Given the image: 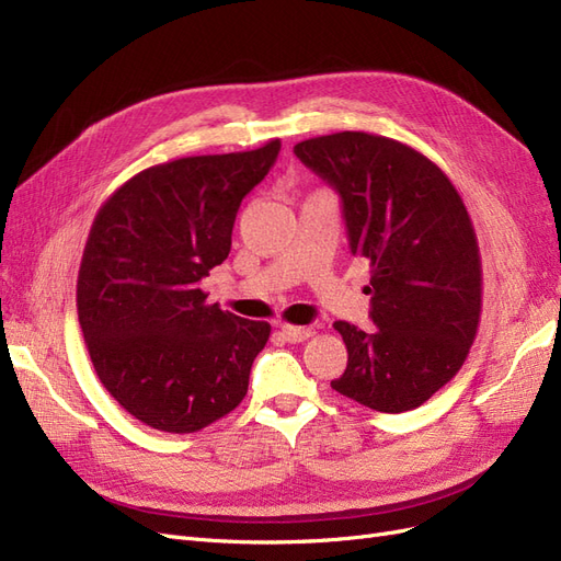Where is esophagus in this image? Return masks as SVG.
Returning <instances> with one entry per match:
<instances>
[{
  "label": "esophagus",
  "mask_w": 561,
  "mask_h": 561,
  "mask_svg": "<svg viewBox=\"0 0 561 561\" xmlns=\"http://www.w3.org/2000/svg\"><path fill=\"white\" fill-rule=\"evenodd\" d=\"M280 334L287 339L290 344H299L304 339L311 336V328H297V325H280Z\"/></svg>",
  "instance_id": "34e87169"
}]
</instances>
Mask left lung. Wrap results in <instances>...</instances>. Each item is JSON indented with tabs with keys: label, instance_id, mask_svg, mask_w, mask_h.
Segmentation results:
<instances>
[{
	"label": "left lung",
	"instance_id": "left-lung-1",
	"mask_svg": "<svg viewBox=\"0 0 561 561\" xmlns=\"http://www.w3.org/2000/svg\"><path fill=\"white\" fill-rule=\"evenodd\" d=\"M295 154L342 198L348 248L371 264L375 330L334 322L348 365L332 388L410 412L454 379L480 325L482 264L463 201L431 159L383 135L332 133Z\"/></svg>",
	"mask_w": 561,
	"mask_h": 561
}]
</instances>
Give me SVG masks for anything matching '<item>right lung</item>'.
Listing matches in <instances>:
<instances>
[{
	"mask_svg": "<svg viewBox=\"0 0 561 561\" xmlns=\"http://www.w3.org/2000/svg\"><path fill=\"white\" fill-rule=\"evenodd\" d=\"M278 151L271 140L151 165L93 219L77 280L83 342L110 396L151 428L196 433L248 393L271 325L206 304L198 283L227 260L241 201Z\"/></svg>",
	"mask_w": 561,
	"mask_h": 561,
	"instance_id": "1",
	"label": "right lung"
}]
</instances>
